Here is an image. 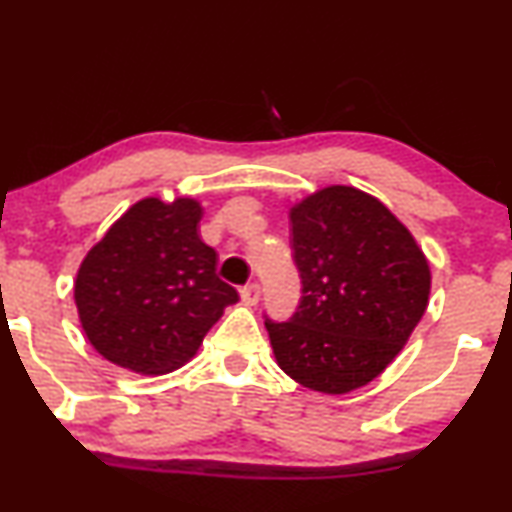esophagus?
Returning a JSON list of instances; mask_svg holds the SVG:
<instances>
[{
	"instance_id": "1",
	"label": "esophagus",
	"mask_w": 512,
	"mask_h": 512,
	"mask_svg": "<svg viewBox=\"0 0 512 512\" xmlns=\"http://www.w3.org/2000/svg\"><path fill=\"white\" fill-rule=\"evenodd\" d=\"M260 295H262L260 283H248V286L240 288V300H243L245 305H257Z\"/></svg>"
}]
</instances>
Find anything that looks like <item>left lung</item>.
<instances>
[{"label":"left lung","mask_w":512,"mask_h":512,"mask_svg":"<svg viewBox=\"0 0 512 512\" xmlns=\"http://www.w3.org/2000/svg\"><path fill=\"white\" fill-rule=\"evenodd\" d=\"M303 295L288 322L264 319L276 362L319 393L379 377L427 310L424 252L377 197L329 186L291 209Z\"/></svg>","instance_id":"8db88e82"}]
</instances>
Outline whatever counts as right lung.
<instances>
[{"mask_svg":"<svg viewBox=\"0 0 512 512\" xmlns=\"http://www.w3.org/2000/svg\"><path fill=\"white\" fill-rule=\"evenodd\" d=\"M200 202H135L85 255L76 307L102 357L138 374L186 365L236 288L217 276V252L197 236Z\"/></svg>","mask_w":512,"mask_h":512,"instance_id":"obj_1","label":"right lung"}]
</instances>
